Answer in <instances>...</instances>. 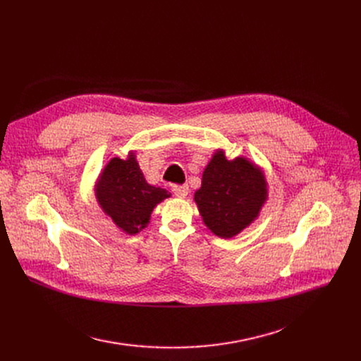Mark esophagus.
<instances>
[{
  "mask_svg": "<svg viewBox=\"0 0 361 361\" xmlns=\"http://www.w3.org/2000/svg\"><path fill=\"white\" fill-rule=\"evenodd\" d=\"M173 193H174L177 197L184 199V197L188 195V187H187L185 184H183V185H174V187H173Z\"/></svg>",
  "mask_w": 361,
  "mask_h": 361,
  "instance_id": "1",
  "label": "esophagus"
}]
</instances>
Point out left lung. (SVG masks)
<instances>
[{
	"mask_svg": "<svg viewBox=\"0 0 361 361\" xmlns=\"http://www.w3.org/2000/svg\"><path fill=\"white\" fill-rule=\"evenodd\" d=\"M267 199L263 171L243 157L228 161L222 149L206 165L202 187L195 193L204 225L221 238H231L247 228Z\"/></svg>",
	"mask_w": 361,
	"mask_h": 361,
	"instance_id": "left-lung-1",
	"label": "left lung"
}]
</instances>
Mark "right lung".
<instances>
[{"label":"right lung","instance_id":"add662e5","mask_svg":"<svg viewBox=\"0 0 361 361\" xmlns=\"http://www.w3.org/2000/svg\"><path fill=\"white\" fill-rule=\"evenodd\" d=\"M94 196L121 231L135 235L147 226L154 207L171 193L145 180L135 152H130L127 159L112 158L105 165L94 185Z\"/></svg>","mask_w":361,"mask_h":361}]
</instances>
